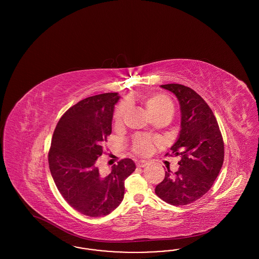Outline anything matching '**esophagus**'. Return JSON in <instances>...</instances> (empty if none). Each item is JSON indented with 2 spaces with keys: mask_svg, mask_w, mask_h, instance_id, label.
Listing matches in <instances>:
<instances>
[{
  "mask_svg": "<svg viewBox=\"0 0 259 259\" xmlns=\"http://www.w3.org/2000/svg\"><path fill=\"white\" fill-rule=\"evenodd\" d=\"M148 164H149L148 161L146 160H141L137 162V166L140 167V168H145V167L148 166Z\"/></svg>",
  "mask_w": 259,
  "mask_h": 259,
  "instance_id": "1",
  "label": "esophagus"
}]
</instances>
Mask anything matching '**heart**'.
<instances>
[{"mask_svg": "<svg viewBox=\"0 0 259 259\" xmlns=\"http://www.w3.org/2000/svg\"><path fill=\"white\" fill-rule=\"evenodd\" d=\"M143 105L145 106L148 114L151 117H156L161 115L172 116L174 112V106L170 98L162 93H146L138 96ZM125 106L121 105L115 111L113 116V121L116 126H119L122 122ZM133 150L136 154L141 156H146L152 150V144L145 138H137L133 146Z\"/></svg>", "mask_w": 259, "mask_h": 259, "instance_id": "heart-1", "label": "heart"}]
</instances>
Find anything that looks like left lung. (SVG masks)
<instances>
[{"label":"left lung","instance_id":"obj_1","mask_svg":"<svg viewBox=\"0 0 259 259\" xmlns=\"http://www.w3.org/2000/svg\"><path fill=\"white\" fill-rule=\"evenodd\" d=\"M160 87L172 92L180 104L181 131L171 150L181 159L177 172H165L155 193L171 205H187L205 195L218 178L224 158L223 140L212 111L193 89L177 83Z\"/></svg>","mask_w":259,"mask_h":259}]
</instances>
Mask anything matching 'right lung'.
I'll use <instances>...</instances> for the list:
<instances>
[{
    "mask_svg": "<svg viewBox=\"0 0 259 259\" xmlns=\"http://www.w3.org/2000/svg\"><path fill=\"white\" fill-rule=\"evenodd\" d=\"M119 99L118 93H104L81 100L64 113L52 137L49 163L53 181L67 203L88 217L116 209L123 200L124 182L135 171L130 158L108 174L96 166Z\"/></svg>",
    "mask_w": 259,
    "mask_h": 259,
    "instance_id": "1",
    "label": "right lung"
}]
</instances>
